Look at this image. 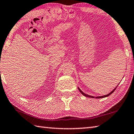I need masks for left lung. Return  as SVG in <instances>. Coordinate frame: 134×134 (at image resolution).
Listing matches in <instances>:
<instances>
[{
    "mask_svg": "<svg viewBox=\"0 0 134 134\" xmlns=\"http://www.w3.org/2000/svg\"><path fill=\"white\" fill-rule=\"evenodd\" d=\"M118 87V86H116L114 89H113L112 92H111L110 93H109V94H107V95H105V96H98V97H94V96H90V95H88V94H85V93H84L83 92H82V91L79 89V87H78V89H79V92H81V93L82 94V95H83L84 96H85V97H89V98H105V97H108V96H110L111 94L112 93H113V92H114V91L116 90V87Z\"/></svg>",
    "mask_w": 134,
    "mask_h": 134,
    "instance_id": "1",
    "label": "left lung"
}]
</instances>
